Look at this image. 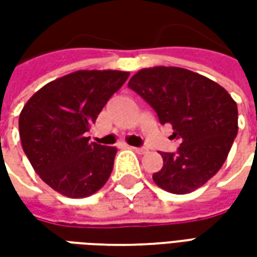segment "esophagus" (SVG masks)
<instances>
[{
    "instance_id": "1",
    "label": "esophagus",
    "mask_w": 257,
    "mask_h": 257,
    "mask_svg": "<svg viewBox=\"0 0 257 257\" xmlns=\"http://www.w3.org/2000/svg\"><path fill=\"white\" fill-rule=\"evenodd\" d=\"M131 149L135 153H138V154H145V153H147V149H145V147H131Z\"/></svg>"
}]
</instances>
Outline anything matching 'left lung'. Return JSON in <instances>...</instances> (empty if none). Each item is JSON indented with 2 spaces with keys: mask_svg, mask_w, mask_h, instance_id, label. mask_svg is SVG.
<instances>
[{
  "mask_svg": "<svg viewBox=\"0 0 257 257\" xmlns=\"http://www.w3.org/2000/svg\"><path fill=\"white\" fill-rule=\"evenodd\" d=\"M128 86L169 123L176 154L161 153L164 167L154 183L172 194H189L219 172L238 132V108L223 86L182 67L142 68Z\"/></svg>",
  "mask_w": 257,
  "mask_h": 257,
  "instance_id": "8db88e82",
  "label": "left lung"
}]
</instances>
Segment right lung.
I'll list each match as a JSON object with an SVG mask.
<instances>
[{
  "mask_svg": "<svg viewBox=\"0 0 257 257\" xmlns=\"http://www.w3.org/2000/svg\"><path fill=\"white\" fill-rule=\"evenodd\" d=\"M128 71L78 70L44 85L19 115L22 147L38 176L68 198H85L106 184L117 147L90 143L86 132Z\"/></svg>",
  "mask_w": 257,
  "mask_h": 257,
  "instance_id": "right-lung-1",
  "label": "right lung"
}]
</instances>
